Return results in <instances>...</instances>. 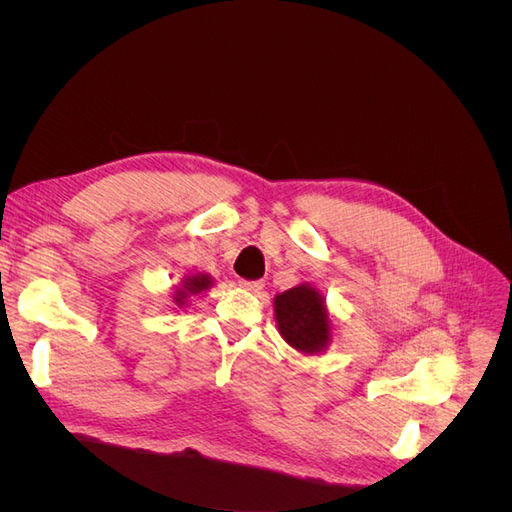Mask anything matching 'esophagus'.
Listing matches in <instances>:
<instances>
[{
  "label": "esophagus",
  "mask_w": 512,
  "mask_h": 512,
  "mask_svg": "<svg viewBox=\"0 0 512 512\" xmlns=\"http://www.w3.org/2000/svg\"><path fill=\"white\" fill-rule=\"evenodd\" d=\"M239 286H241V288H245V290L260 292L262 288H265V282H262V280H241V282H239Z\"/></svg>",
  "instance_id": "esophagus-1"
}]
</instances>
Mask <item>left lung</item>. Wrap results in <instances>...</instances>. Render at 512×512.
I'll list each match as a JSON object with an SVG mask.
<instances>
[{"label":"left lung","instance_id":"1","mask_svg":"<svg viewBox=\"0 0 512 512\" xmlns=\"http://www.w3.org/2000/svg\"><path fill=\"white\" fill-rule=\"evenodd\" d=\"M273 305L277 327L292 348L314 354L329 346L331 320L316 288L309 284L294 286L277 294Z\"/></svg>","mask_w":512,"mask_h":512}]
</instances>
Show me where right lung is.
<instances>
[{
	"mask_svg": "<svg viewBox=\"0 0 512 512\" xmlns=\"http://www.w3.org/2000/svg\"><path fill=\"white\" fill-rule=\"evenodd\" d=\"M209 286H211V277H209V275H203V273L192 275V277H188V280H183V288H179V290L175 292V303H177V305H183V301L188 299L190 294L203 292V290H207Z\"/></svg>",
	"mask_w": 512,
	"mask_h": 512,
	"instance_id": "add662e5",
	"label": "right lung"
}]
</instances>
